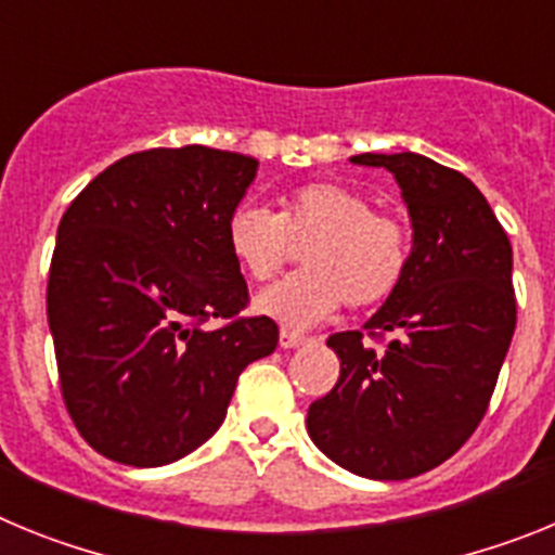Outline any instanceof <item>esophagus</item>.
<instances>
[{"instance_id": "esophagus-1", "label": "esophagus", "mask_w": 555, "mask_h": 555, "mask_svg": "<svg viewBox=\"0 0 555 555\" xmlns=\"http://www.w3.org/2000/svg\"><path fill=\"white\" fill-rule=\"evenodd\" d=\"M278 341H281L283 350H294V347L306 345V336H300L297 331H288V327H281V338Z\"/></svg>"}]
</instances>
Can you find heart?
I'll use <instances>...</instances> for the list:
<instances>
[{
	"label": "heart",
	"mask_w": 555,
	"mask_h": 555,
	"mask_svg": "<svg viewBox=\"0 0 555 555\" xmlns=\"http://www.w3.org/2000/svg\"><path fill=\"white\" fill-rule=\"evenodd\" d=\"M238 267L269 281L306 247L308 269L255 294V311L288 327L331 320L338 308H370L389 300L411 263V233L395 214L372 208L364 191L336 180L297 185L281 210L242 203L224 224Z\"/></svg>",
	"instance_id": "b5f03b06"
}]
</instances>
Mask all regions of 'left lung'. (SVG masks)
Returning a JSON list of instances; mask_svg holds the SVG:
<instances>
[{"instance_id":"obj_1","label":"left lung","mask_w":555,"mask_h":555,"mask_svg":"<svg viewBox=\"0 0 555 555\" xmlns=\"http://www.w3.org/2000/svg\"><path fill=\"white\" fill-rule=\"evenodd\" d=\"M400 185L411 219L403 283L372 313L370 336L333 333L338 380L308 409V436L338 467L405 480L448 461L487 414L517 325L512 244L461 171L416 152L352 155Z\"/></svg>"}]
</instances>
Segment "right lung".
<instances>
[{"instance_id": "obj_1", "label": "right lung", "mask_w": 555, "mask_h": 555, "mask_svg": "<svg viewBox=\"0 0 555 555\" xmlns=\"http://www.w3.org/2000/svg\"><path fill=\"white\" fill-rule=\"evenodd\" d=\"M255 171L249 155L199 144L135 152L63 214L49 331L68 414L105 459L164 467L197 450L244 366L278 347L269 317H238L247 283L224 238Z\"/></svg>"}]
</instances>
